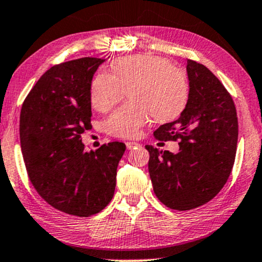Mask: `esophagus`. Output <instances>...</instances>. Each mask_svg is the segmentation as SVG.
Masks as SVG:
<instances>
[{
	"label": "esophagus",
	"instance_id": "esophagus-1",
	"mask_svg": "<svg viewBox=\"0 0 262 262\" xmlns=\"http://www.w3.org/2000/svg\"><path fill=\"white\" fill-rule=\"evenodd\" d=\"M125 146H127L128 149H133L135 147H138V146H140V144H138V142L135 141H127L125 142Z\"/></svg>",
	"mask_w": 262,
	"mask_h": 262
}]
</instances>
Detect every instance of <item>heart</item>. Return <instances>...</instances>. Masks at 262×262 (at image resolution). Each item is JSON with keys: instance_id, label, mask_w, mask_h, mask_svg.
Wrapping results in <instances>:
<instances>
[{"instance_id": "obj_1", "label": "heart", "mask_w": 262, "mask_h": 262, "mask_svg": "<svg viewBox=\"0 0 262 262\" xmlns=\"http://www.w3.org/2000/svg\"><path fill=\"white\" fill-rule=\"evenodd\" d=\"M111 72H99L91 85V103L106 113L129 90L132 100L123 104L106 120L107 133L116 138H135L151 115L157 120L172 116L186 100L188 86L181 69L151 55L122 58Z\"/></svg>"}]
</instances>
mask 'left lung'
<instances>
[{
  "label": "left lung",
  "mask_w": 262,
  "mask_h": 262,
  "mask_svg": "<svg viewBox=\"0 0 262 262\" xmlns=\"http://www.w3.org/2000/svg\"><path fill=\"white\" fill-rule=\"evenodd\" d=\"M187 74L186 107L177 120L155 132L158 140L179 141L180 151L145 146L155 194L177 211L205 205L221 191L231 173L238 139L235 104L217 76L191 60Z\"/></svg>",
  "instance_id": "left-lung-1"
}]
</instances>
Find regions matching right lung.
<instances>
[{"instance_id":"right-lung-1","label":"right lung","mask_w":262,"mask_h":262,"mask_svg":"<svg viewBox=\"0 0 262 262\" xmlns=\"http://www.w3.org/2000/svg\"><path fill=\"white\" fill-rule=\"evenodd\" d=\"M105 60L82 57L54 66L23 104L20 144L38 194L64 213L89 217L114 196L123 142L87 152L81 134L91 125V85Z\"/></svg>"}]
</instances>
